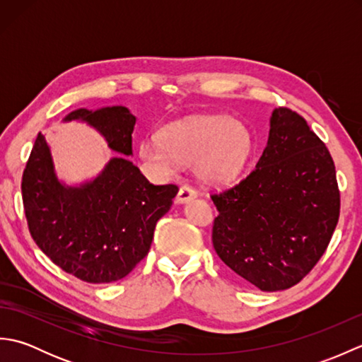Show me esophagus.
<instances>
[{
    "label": "esophagus",
    "instance_id": "1",
    "mask_svg": "<svg viewBox=\"0 0 362 362\" xmlns=\"http://www.w3.org/2000/svg\"><path fill=\"white\" fill-rule=\"evenodd\" d=\"M197 196L196 191L188 187V185H183L180 189H179V194H177L175 197V202L177 204H185L188 201H191V199H194Z\"/></svg>",
    "mask_w": 362,
    "mask_h": 362
}]
</instances>
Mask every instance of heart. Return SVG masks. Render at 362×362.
<instances>
[{
    "label": "heart",
    "mask_w": 362,
    "mask_h": 362,
    "mask_svg": "<svg viewBox=\"0 0 362 362\" xmlns=\"http://www.w3.org/2000/svg\"><path fill=\"white\" fill-rule=\"evenodd\" d=\"M252 152L247 127L226 115L173 122L161 140L144 138L140 156L153 171L171 177L182 166H196L202 180L222 183L240 174Z\"/></svg>",
    "instance_id": "1"
}]
</instances>
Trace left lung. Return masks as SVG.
<instances>
[{
	"label": "left lung",
	"instance_id": "8db88e82",
	"mask_svg": "<svg viewBox=\"0 0 362 362\" xmlns=\"http://www.w3.org/2000/svg\"><path fill=\"white\" fill-rule=\"evenodd\" d=\"M255 169L211 199L219 211L213 247L261 291L294 286L316 266L339 219V188L327 146L298 113L271 115Z\"/></svg>",
	"mask_w": 362,
	"mask_h": 362
}]
</instances>
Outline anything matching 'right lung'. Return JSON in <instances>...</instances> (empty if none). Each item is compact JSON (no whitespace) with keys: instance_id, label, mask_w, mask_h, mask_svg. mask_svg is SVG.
<instances>
[{"instance_id":"obj_1","label":"right lung","mask_w":362,"mask_h":362,"mask_svg":"<svg viewBox=\"0 0 362 362\" xmlns=\"http://www.w3.org/2000/svg\"><path fill=\"white\" fill-rule=\"evenodd\" d=\"M64 121L87 122L122 156L110 158L95 179L66 185L38 134L21 180L30 236L54 264L79 280L118 281L148 255L157 221L179 188L152 185L129 160L136 118L127 107L78 109Z\"/></svg>"}]
</instances>
